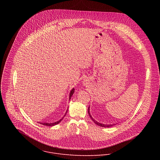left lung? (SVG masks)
<instances>
[{"instance_id": "left-lung-1", "label": "left lung", "mask_w": 160, "mask_h": 160, "mask_svg": "<svg viewBox=\"0 0 160 160\" xmlns=\"http://www.w3.org/2000/svg\"><path fill=\"white\" fill-rule=\"evenodd\" d=\"M88 115H89L90 118L92 120V121H93L96 125H99V126H100V127H108H108H112V126H114V125H115L117 124V123H113V124H103V123H99V122H98L97 121H96V120L92 117V116H91L90 113V107H88Z\"/></svg>"}]
</instances>
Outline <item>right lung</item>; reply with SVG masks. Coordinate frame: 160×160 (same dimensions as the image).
I'll return each instance as SVG.
<instances>
[{"instance_id":"1","label":"right lung","mask_w":160,"mask_h":160,"mask_svg":"<svg viewBox=\"0 0 160 160\" xmlns=\"http://www.w3.org/2000/svg\"><path fill=\"white\" fill-rule=\"evenodd\" d=\"M74 92H75V88H72V90L70 91V96H69V100H70V99H71L72 96V95L73 94V93H74ZM68 109H67V110H66V112H65V114H64V115L62 117V118L61 119H60L59 120L57 121V122H53V123H48V122H38V123H40V124H42V125H45V126H49V127L54 126V125H57V124L59 123L62 121V120L64 118V117H65V115H66V113H67V112H68Z\"/></svg>"}]
</instances>
